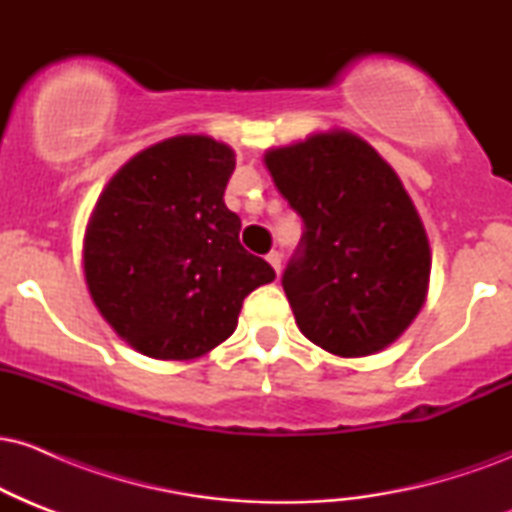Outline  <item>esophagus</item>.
Returning <instances> with one entry per match:
<instances>
[{
  "instance_id": "1",
  "label": "esophagus",
  "mask_w": 512,
  "mask_h": 512,
  "mask_svg": "<svg viewBox=\"0 0 512 512\" xmlns=\"http://www.w3.org/2000/svg\"><path fill=\"white\" fill-rule=\"evenodd\" d=\"M267 262L272 264V269L276 272V276H279V274H281V252H276V250L269 252V255H267Z\"/></svg>"
}]
</instances>
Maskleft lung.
Listing matches in <instances>:
<instances>
[{
    "label": "left lung",
    "mask_w": 512,
    "mask_h": 512,
    "mask_svg": "<svg viewBox=\"0 0 512 512\" xmlns=\"http://www.w3.org/2000/svg\"><path fill=\"white\" fill-rule=\"evenodd\" d=\"M264 166L305 223L281 279L298 330L342 358L397 342L426 303L431 248L395 168L349 129L269 149Z\"/></svg>",
    "instance_id": "obj_1"
}]
</instances>
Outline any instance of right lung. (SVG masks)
<instances>
[{"mask_svg": "<svg viewBox=\"0 0 512 512\" xmlns=\"http://www.w3.org/2000/svg\"><path fill=\"white\" fill-rule=\"evenodd\" d=\"M236 151L178 134L132 156L86 223L84 274L98 313L139 354L192 361L226 342L274 269L240 245L223 202Z\"/></svg>", "mask_w": 512, "mask_h": 512, "instance_id": "add662e5", "label": "right lung"}]
</instances>
